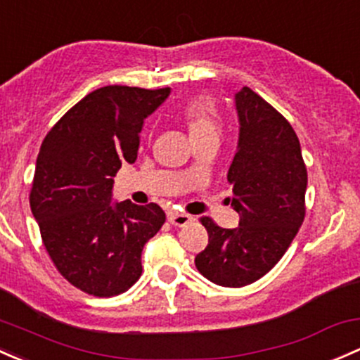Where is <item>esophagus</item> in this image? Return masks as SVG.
I'll list each match as a JSON object with an SVG mask.
<instances>
[{"label": "esophagus", "instance_id": "34e87169", "mask_svg": "<svg viewBox=\"0 0 360 360\" xmlns=\"http://www.w3.org/2000/svg\"><path fill=\"white\" fill-rule=\"evenodd\" d=\"M193 221L191 215L181 214V212H170L169 214V222L172 226H177V228H184Z\"/></svg>", "mask_w": 360, "mask_h": 360}]
</instances>
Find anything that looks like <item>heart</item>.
<instances>
[{"instance_id":"heart-1","label":"heart","mask_w":360,"mask_h":360,"mask_svg":"<svg viewBox=\"0 0 360 360\" xmlns=\"http://www.w3.org/2000/svg\"><path fill=\"white\" fill-rule=\"evenodd\" d=\"M188 132L193 141L203 136L217 134L219 129V110L209 96H196L186 101L181 110Z\"/></svg>"}]
</instances>
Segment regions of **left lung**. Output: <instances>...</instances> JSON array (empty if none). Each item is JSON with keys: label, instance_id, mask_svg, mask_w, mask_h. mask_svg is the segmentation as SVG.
Listing matches in <instances>:
<instances>
[{"label": "left lung", "instance_id": "obj_1", "mask_svg": "<svg viewBox=\"0 0 360 360\" xmlns=\"http://www.w3.org/2000/svg\"><path fill=\"white\" fill-rule=\"evenodd\" d=\"M234 101L240 139L228 181L240 226L226 229L214 219H200L209 245L195 266L215 285L241 288L267 274L297 236L305 217L307 169L300 141L281 113L247 86Z\"/></svg>", "mask_w": 360, "mask_h": 360}]
</instances>
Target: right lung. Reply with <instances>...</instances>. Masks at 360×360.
<instances>
[{
  "label": "right lung",
  "mask_w": 360,
  "mask_h": 360,
  "mask_svg": "<svg viewBox=\"0 0 360 360\" xmlns=\"http://www.w3.org/2000/svg\"><path fill=\"white\" fill-rule=\"evenodd\" d=\"M170 88L105 86L86 94L43 139L29 202L60 274L93 297L141 276V252L165 222L157 203L112 202L113 176L138 158L143 122Z\"/></svg>",
  "instance_id": "obj_1"
}]
</instances>
